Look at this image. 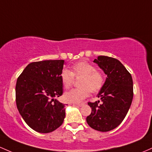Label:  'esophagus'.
<instances>
[{"instance_id": "esophagus-1", "label": "esophagus", "mask_w": 152, "mask_h": 152, "mask_svg": "<svg viewBox=\"0 0 152 152\" xmlns=\"http://www.w3.org/2000/svg\"><path fill=\"white\" fill-rule=\"evenodd\" d=\"M76 104V105H77V106H79V107H82V106L84 105V103H77V104Z\"/></svg>"}]
</instances>
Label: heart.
<instances>
[{"label":"heart","instance_id":"1","mask_svg":"<svg viewBox=\"0 0 152 152\" xmlns=\"http://www.w3.org/2000/svg\"><path fill=\"white\" fill-rule=\"evenodd\" d=\"M76 78L81 77L79 81L81 87L73 89L65 93L64 99L68 102L79 103L92 92L99 91L104 81V75L96 71L94 65L88 62H79L73 66L72 70L63 69L61 73V79L63 86L68 89Z\"/></svg>","mask_w":152,"mask_h":152}]
</instances>
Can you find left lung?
<instances>
[{"label":"left lung","instance_id":"1","mask_svg":"<svg viewBox=\"0 0 152 152\" xmlns=\"http://www.w3.org/2000/svg\"><path fill=\"white\" fill-rule=\"evenodd\" d=\"M93 62L107 77L97 94L101 104H99V100L88 103L91 113L86 122L93 129L107 132L118 127L127 115L133 100V79L131 73L115 58L100 56Z\"/></svg>","mask_w":152,"mask_h":152}]
</instances>
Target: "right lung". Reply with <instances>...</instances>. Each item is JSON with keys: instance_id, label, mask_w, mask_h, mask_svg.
Masks as SVG:
<instances>
[{"instance_id": "obj_1", "label": "right lung", "mask_w": 152, "mask_h": 152, "mask_svg": "<svg viewBox=\"0 0 152 152\" xmlns=\"http://www.w3.org/2000/svg\"><path fill=\"white\" fill-rule=\"evenodd\" d=\"M63 60H49L27 65L16 84L18 110L26 124L39 133H50L62 125L65 104L57 97L63 94L61 73Z\"/></svg>"}]
</instances>
